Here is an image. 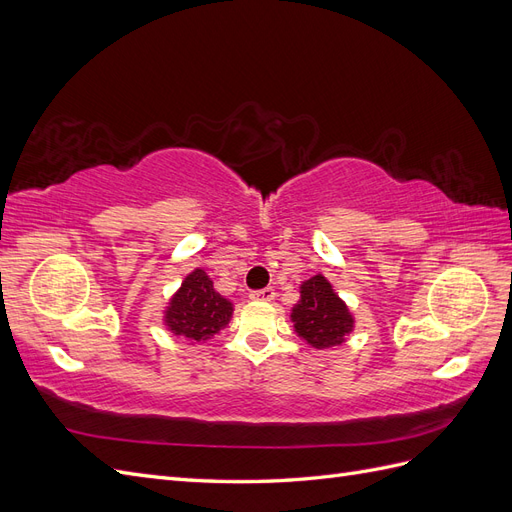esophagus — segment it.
<instances>
[{"mask_svg":"<svg viewBox=\"0 0 512 512\" xmlns=\"http://www.w3.org/2000/svg\"><path fill=\"white\" fill-rule=\"evenodd\" d=\"M250 297L254 301H273L275 299V290L273 288H262V290H254Z\"/></svg>","mask_w":512,"mask_h":512,"instance_id":"obj_1","label":"esophagus"}]
</instances>
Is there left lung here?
I'll list each match as a JSON object with an SVG mask.
<instances>
[{"instance_id":"left-lung-1","label":"left lung","mask_w":512,"mask_h":512,"mask_svg":"<svg viewBox=\"0 0 512 512\" xmlns=\"http://www.w3.org/2000/svg\"><path fill=\"white\" fill-rule=\"evenodd\" d=\"M299 292V303L290 309L294 333L316 350L342 346L354 329V316L331 282L318 273L305 280Z\"/></svg>"}]
</instances>
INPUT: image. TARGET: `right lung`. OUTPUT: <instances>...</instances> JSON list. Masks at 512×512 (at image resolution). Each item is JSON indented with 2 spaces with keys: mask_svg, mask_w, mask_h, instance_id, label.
<instances>
[{
  "mask_svg": "<svg viewBox=\"0 0 512 512\" xmlns=\"http://www.w3.org/2000/svg\"><path fill=\"white\" fill-rule=\"evenodd\" d=\"M232 303L213 288L205 269H194L170 297L164 309V327L190 344L207 342L232 318Z\"/></svg>",
  "mask_w": 512,
  "mask_h": 512,
  "instance_id": "add662e5",
  "label": "right lung"
}]
</instances>
